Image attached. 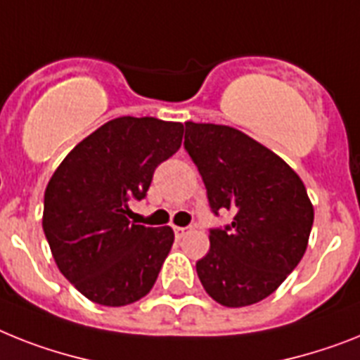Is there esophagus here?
<instances>
[{"label": "esophagus", "instance_id": "34e87169", "mask_svg": "<svg viewBox=\"0 0 360 360\" xmlns=\"http://www.w3.org/2000/svg\"><path fill=\"white\" fill-rule=\"evenodd\" d=\"M187 231H189V228H182V226H174V236H176V239H182L184 236H186Z\"/></svg>", "mask_w": 360, "mask_h": 360}]
</instances>
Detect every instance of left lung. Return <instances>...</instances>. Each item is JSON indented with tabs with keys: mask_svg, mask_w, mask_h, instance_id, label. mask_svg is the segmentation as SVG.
<instances>
[{
	"mask_svg": "<svg viewBox=\"0 0 360 360\" xmlns=\"http://www.w3.org/2000/svg\"><path fill=\"white\" fill-rule=\"evenodd\" d=\"M184 145L213 212L233 213L231 226L210 231L198 280L224 307L257 304L307 250L314 219L307 189L289 163L233 127L187 121Z\"/></svg>",
	"mask_w": 360,
	"mask_h": 360,
	"instance_id": "1",
	"label": "left lung"
}]
</instances>
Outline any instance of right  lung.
I'll return each mask as SVG.
<instances>
[{
    "instance_id": "obj_1",
    "label": "right lung",
    "mask_w": 360,
    "mask_h": 360,
    "mask_svg": "<svg viewBox=\"0 0 360 360\" xmlns=\"http://www.w3.org/2000/svg\"><path fill=\"white\" fill-rule=\"evenodd\" d=\"M182 138V123L115 117L75 145L47 184L41 226L53 259L95 304H134L156 283L174 231L132 222L130 202L147 195Z\"/></svg>"
}]
</instances>
